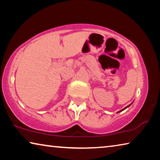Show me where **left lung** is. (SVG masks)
Listing matches in <instances>:
<instances>
[{"mask_svg": "<svg viewBox=\"0 0 160 160\" xmlns=\"http://www.w3.org/2000/svg\"><path fill=\"white\" fill-rule=\"evenodd\" d=\"M130 105H131V104H130ZM130 105H128V107H126L125 108V109H126V108H127V107H128L130 106ZM122 109V110H121V111H120V112H122V111H123V110H124V109Z\"/></svg>", "mask_w": 160, "mask_h": 160, "instance_id": "1", "label": "left lung"}]
</instances>
